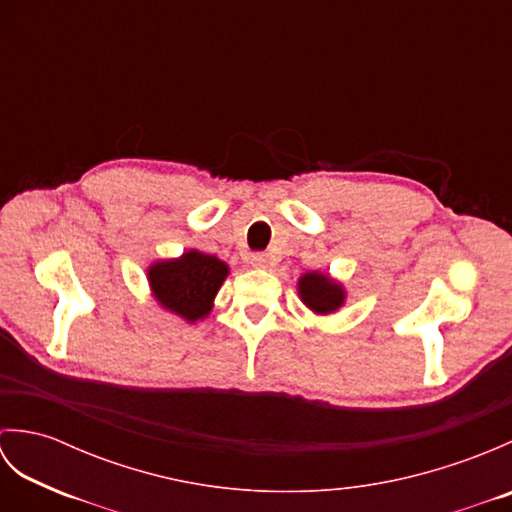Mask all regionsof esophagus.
<instances>
[{
    "instance_id": "obj_1",
    "label": "esophagus",
    "mask_w": 512,
    "mask_h": 512,
    "mask_svg": "<svg viewBox=\"0 0 512 512\" xmlns=\"http://www.w3.org/2000/svg\"><path fill=\"white\" fill-rule=\"evenodd\" d=\"M248 264L253 268H268V255L264 253H253L248 259Z\"/></svg>"
}]
</instances>
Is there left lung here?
Returning a JSON list of instances; mask_svg holds the SVG:
<instances>
[{"instance_id":"obj_1","label":"left lung","mask_w":512,"mask_h":512,"mask_svg":"<svg viewBox=\"0 0 512 512\" xmlns=\"http://www.w3.org/2000/svg\"><path fill=\"white\" fill-rule=\"evenodd\" d=\"M297 295L303 306H306L317 317H328V314L339 312L347 301V290L339 279H334L325 270H308L297 279Z\"/></svg>"}]
</instances>
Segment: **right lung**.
<instances>
[{
    "instance_id": "add662e5",
    "label": "right lung",
    "mask_w": 512,
    "mask_h": 512,
    "mask_svg": "<svg viewBox=\"0 0 512 512\" xmlns=\"http://www.w3.org/2000/svg\"><path fill=\"white\" fill-rule=\"evenodd\" d=\"M228 273L231 268L222 259L189 248L180 257L151 262L147 284L162 310L193 325L209 317Z\"/></svg>"
}]
</instances>
